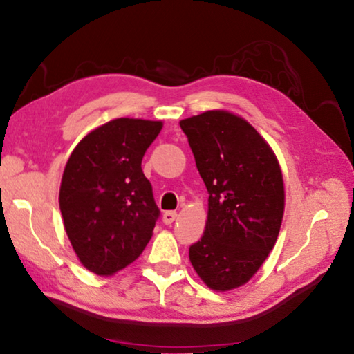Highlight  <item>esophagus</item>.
I'll return each mask as SVG.
<instances>
[{"instance_id": "obj_1", "label": "esophagus", "mask_w": 354, "mask_h": 354, "mask_svg": "<svg viewBox=\"0 0 354 354\" xmlns=\"http://www.w3.org/2000/svg\"><path fill=\"white\" fill-rule=\"evenodd\" d=\"M176 217H178V214H176V212H173V211L164 212V215H162V221H164L165 225H171L173 221L176 220Z\"/></svg>"}]
</instances>
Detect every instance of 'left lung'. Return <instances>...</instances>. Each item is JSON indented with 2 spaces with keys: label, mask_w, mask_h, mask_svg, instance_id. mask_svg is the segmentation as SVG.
Listing matches in <instances>:
<instances>
[{
  "label": "left lung",
  "mask_w": 354,
  "mask_h": 354,
  "mask_svg": "<svg viewBox=\"0 0 354 354\" xmlns=\"http://www.w3.org/2000/svg\"><path fill=\"white\" fill-rule=\"evenodd\" d=\"M179 127L209 192L205 234L189 248V259L209 289H237L277 243L286 201L278 158L247 120L230 111H206Z\"/></svg>",
  "instance_id": "left-lung-1"
}]
</instances>
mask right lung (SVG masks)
Returning a JSON list of instances; mask_svg holds the SVG:
<instances>
[{"label":"right lung","mask_w":354,"mask_h":354,"mask_svg":"<svg viewBox=\"0 0 354 354\" xmlns=\"http://www.w3.org/2000/svg\"><path fill=\"white\" fill-rule=\"evenodd\" d=\"M162 127L160 120L115 118L92 129L71 151L59 207L71 247L88 272L112 277L151 239L159 209L142 159Z\"/></svg>","instance_id":"1"}]
</instances>
